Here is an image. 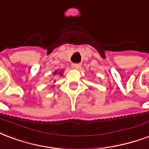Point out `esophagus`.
I'll use <instances>...</instances> for the list:
<instances>
[{"label":"esophagus","mask_w":149,"mask_h":149,"mask_svg":"<svg viewBox=\"0 0 149 149\" xmlns=\"http://www.w3.org/2000/svg\"><path fill=\"white\" fill-rule=\"evenodd\" d=\"M81 64L80 63H74L73 64V67L75 68V69H80L81 68Z\"/></svg>","instance_id":"esophagus-1"}]
</instances>
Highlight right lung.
I'll return each mask as SVG.
<instances>
[{
  "label": "right lung",
  "mask_w": 149,
  "mask_h": 149,
  "mask_svg": "<svg viewBox=\"0 0 149 149\" xmlns=\"http://www.w3.org/2000/svg\"><path fill=\"white\" fill-rule=\"evenodd\" d=\"M64 72V70H57L54 71V73H53V75H58L59 77H61L63 75V73Z\"/></svg>",
  "instance_id": "right-lung-1"
}]
</instances>
